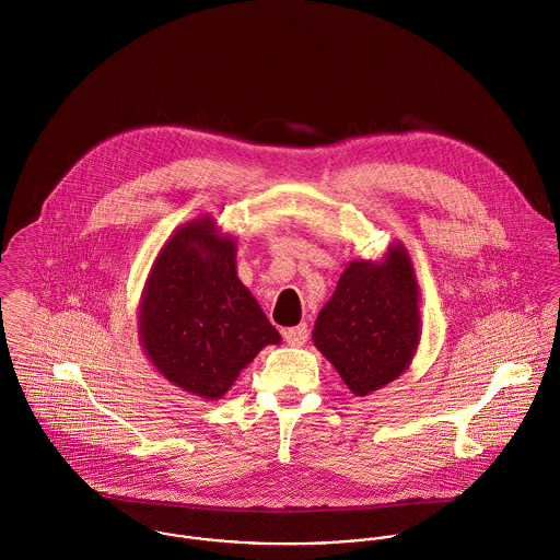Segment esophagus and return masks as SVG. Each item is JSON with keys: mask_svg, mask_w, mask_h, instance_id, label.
<instances>
[{"mask_svg": "<svg viewBox=\"0 0 560 560\" xmlns=\"http://www.w3.org/2000/svg\"><path fill=\"white\" fill-rule=\"evenodd\" d=\"M284 334V340L291 345V347H302L306 340H308V327L302 323L298 327H289L282 331Z\"/></svg>", "mask_w": 560, "mask_h": 560, "instance_id": "1", "label": "esophagus"}]
</instances>
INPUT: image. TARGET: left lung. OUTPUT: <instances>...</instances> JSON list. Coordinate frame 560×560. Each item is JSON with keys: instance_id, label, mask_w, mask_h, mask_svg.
<instances>
[{"instance_id": "8db88e82", "label": "left lung", "mask_w": 560, "mask_h": 560, "mask_svg": "<svg viewBox=\"0 0 560 560\" xmlns=\"http://www.w3.org/2000/svg\"><path fill=\"white\" fill-rule=\"evenodd\" d=\"M420 287L400 241L382 260H351L315 320L313 342L355 397L400 377L420 342Z\"/></svg>"}]
</instances>
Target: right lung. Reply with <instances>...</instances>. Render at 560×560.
<instances>
[{
  "label": "right lung",
  "mask_w": 560,
  "mask_h": 560,
  "mask_svg": "<svg viewBox=\"0 0 560 560\" xmlns=\"http://www.w3.org/2000/svg\"><path fill=\"white\" fill-rule=\"evenodd\" d=\"M237 240L211 215L178 226L147 278L138 334L172 386L222 399L241 371L282 338L237 276Z\"/></svg>",
  "instance_id": "right-lung-1"
}]
</instances>
